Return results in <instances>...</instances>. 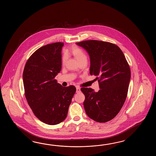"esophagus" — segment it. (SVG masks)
<instances>
[{"label": "esophagus", "instance_id": "1", "mask_svg": "<svg viewBox=\"0 0 156 156\" xmlns=\"http://www.w3.org/2000/svg\"><path fill=\"white\" fill-rule=\"evenodd\" d=\"M80 91H81L80 88L79 86H76V93H80Z\"/></svg>", "mask_w": 156, "mask_h": 156}]
</instances>
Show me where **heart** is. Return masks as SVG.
Listing matches in <instances>:
<instances>
[{
	"instance_id": "1",
	"label": "heart",
	"mask_w": 156,
	"mask_h": 156,
	"mask_svg": "<svg viewBox=\"0 0 156 156\" xmlns=\"http://www.w3.org/2000/svg\"><path fill=\"white\" fill-rule=\"evenodd\" d=\"M67 55L71 54L79 62H81L83 61H87V56L81 48L77 46H73L70 48L67 49L66 51ZM67 61V56L66 55H63L62 58V62L63 64L66 63Z\"/></svg>"
}]
</instances>
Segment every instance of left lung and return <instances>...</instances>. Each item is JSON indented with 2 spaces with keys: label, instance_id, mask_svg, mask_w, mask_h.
<instances>
[{
  "label": "left lung",
  "instance_id": "8db88e82",
  "mask_svg": "<svg viewBox=\"0 0 156 156\" xmlns=\"http://www.w3.org/2000/svg\"><path fill=\"white\" fill-rule=\"evenodd\" d=\"M89 53L90 73L96 76L98 92L82 87L86 114L99 123L110 121L119 113L126 99L130 69L122 51L113 43L97 40L76 43Z\"/></svg>",
  "mask_w": 156,
  "mask_h": 156
}]
</instances>
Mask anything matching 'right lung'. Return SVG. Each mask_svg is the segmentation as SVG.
<instances>
[{
    "label": "right lung",
    "instance_id": "obj_1",
    "mask_svg": "<svg viewBox=\"0 0 156 156\" xmlns=\"http://www.w3.org/2000/svg\"><path fill=\"white\" fill-rule=\"evenodd\" d=\"M63 46L56 42L38 48L27 60L23 73L28 104L37 118L48 125L66 119L76 90L73 85L63 87L55 79L61 70Z\"/></svg>",
    "mask_w": 156,
    "mask_h": 156
}]
</instances>
